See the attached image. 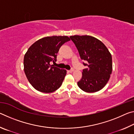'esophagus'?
I'll return each mask as SVG.
<instances>
[{
  "mask_svg": "<svg viewBox=\"0 0 134 134\" xmlns=\"http://www.w3.org/2000/svg\"><path fill=\"white\" fill-rule=\"evenodd\" d=\"M73 71H74V69H71L70 70H68V71H67V72H70V73H71V72H72Z\"/></svg>",
  "mask_w": 134,
  "mask_h": 134,
  "instance_id": "34e87169",
  "label": "esophagus"
}]
</instances>
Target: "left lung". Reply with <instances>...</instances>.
<instances>
[{"mask_svg": "<svg viewBox=\"0 0 134 134\" xmlns=\"http://www.w3.org/2000/svg\"><path fill=\"white\" fill-rule=\"evenodd\" d=\"M78 49L81 60L87 64L82 72V77L77 85L84 92H98L105 87L112 74V55L105 44L89 35L70 36Z\"/></svg>", "mask_w": 134, "mask_h": 134, "instance_id": "1", "label": "left lung"}]
</instances>
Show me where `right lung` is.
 <instances>
[{"label": "right lung", "mask_w": 134, "mask_h": 134, "mask_svg": "<svg viewBox=\"0 0 134 134\" xmlns=\"http://www.w3.org/2000/svg\"><path fill=\"white\" fill-rule=\"evenodd\" d=\"M67 36H53L38 40L24 55V71L29 82L38 91L49 93L62 86L67 71L50 65L56 62L59 49L69 41Z\"/></svg>", "instance_id": "1"}]
</instances>
